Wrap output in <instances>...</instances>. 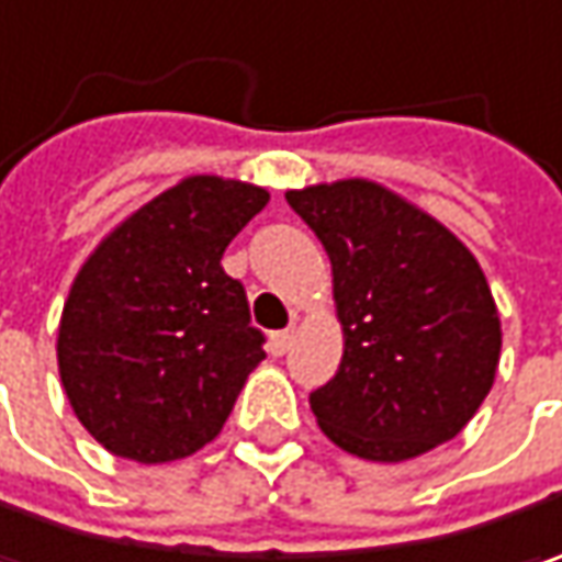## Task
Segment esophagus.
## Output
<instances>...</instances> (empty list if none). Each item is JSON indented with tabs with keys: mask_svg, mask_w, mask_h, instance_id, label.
Returning <instances> with one entry per match:
<instances>
[{
	"mask_svg": "<svg viewBox=\"0 0 562 562\" xmlns=\"http://www.w3.org/2000/svg\"><path fill=\"white\" fill-rule=\"evenodd\" d=\"M292 339H295V324L270 336V352L285 355V352H289V346H292Z\"/></svg>",
	"mask_w": 562,
	"mask_h": 562,
	"instance_id": "obj_1",
	"label": "esophagus"
}]
</instances>
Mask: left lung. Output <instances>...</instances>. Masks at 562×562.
Listing matches in <instances>:
<instances>
[{"mask_svg": "<svg viewBox=\"0 0 562 562\" xmlns=\"http://www.w3.org/2000/svg\"><path fill=\"white\" fill-rule=\"evenodd\" d=\"M333 267L336 378L311 412L336 447L405 462L452 440L491 393L501 314L475 255L396 191L342 179L285 191Z\"/></svg>", "mask_w": 562, "mask_h": 562, "instance_id": "8db88e82", "label": "left lung"}]
</instances>
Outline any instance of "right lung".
<instances>
[{
    "label": "right lung",
    "mask_w": 562,
    "mask_h": 562,
    "mask_svg": "<svg viewBox=\"0 0 562 562\" xmlns=\"http://www.w3.org/2000/svg\"><path fill=\"white\" fill-rule=\"evenodd\" d=\"M263 188L188 176L119 223L71 282L59 378L87 434L144 465L184 459L223 430L267 358L223 251L267 207Z\"/></svg>",
    "instance_id": "right-lung-1"
}]
</instances>
